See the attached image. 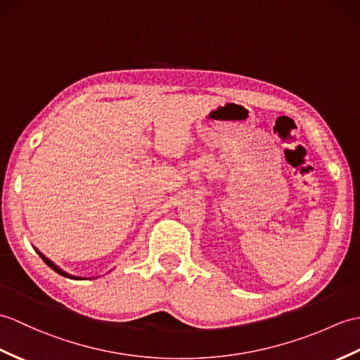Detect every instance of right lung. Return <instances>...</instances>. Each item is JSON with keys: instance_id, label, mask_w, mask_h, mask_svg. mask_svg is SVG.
Instances as JSON below:
<instances>
[{"instance_id": "right-lung-1", "label": "right lung", "mask_w": 360, "mask_h": 360, "mask_svg": "<svg viewBox=\"0 0 360 360\" xmlns=\"http://www.w3.org/2000/svg\"><path fill=\"white\" fill-rule=\"evenodd\" d=\"M37 253H38V255L41 256V259H43V261L50 266V269H52L53 271H56L58 274H61V276H64V278H69V279H82V278H78V276H72V274H69V273H65L64 270H61V269H60V266H56L52 261H50L49 257H46L43 253H39L38 250H37Z\"/></svg>"}]
</instances>
